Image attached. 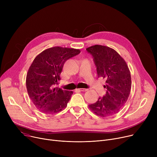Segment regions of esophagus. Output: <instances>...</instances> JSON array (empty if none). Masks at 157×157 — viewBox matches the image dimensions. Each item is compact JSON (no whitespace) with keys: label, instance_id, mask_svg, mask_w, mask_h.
Masks as SVG:
<instances>
[{"label":"esophagus","instance_id":"34e87169","mask_svg":"<svg viewBox=\"0 0 157 157\" xmlns=\"http://www.w3.org/2000/svg\"><path fill=\"white\" fill-rule=\"evenodd\" d=\"M76 91H79V92H86L88 90V89L86 88H78L76 90Z\"/></svg>","mask_w":157,"mask_h":157}]
</instances>
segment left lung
<instances>
[{"label":"left lung","instance_id":"obj_1","mask_svg":"<svg viewBox=\"0 0 157 157\" xmlns=\"http://www.w3.org/2000/svg\"><path fill=\"white\" fill-rule=\"evenodd\" d=\"M94 57L98 77L106 79L107 91L95 103L88 105L97 116L106 117L118 113L127 101L131 90V76L125 60L113 48L94 45L86 48Z\"/></svg>","mask_w":157,"mask_h":157}]
</instances>
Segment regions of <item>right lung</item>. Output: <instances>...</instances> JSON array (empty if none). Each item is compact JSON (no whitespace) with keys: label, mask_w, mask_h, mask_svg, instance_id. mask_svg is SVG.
<instances>
[{"label":"right lung","mask_w":157,"mask_h":157,"mask_svg":"<svg viewBox=\"0 0 157 157\" xmlns=\"http://www.w3.org/2000/svg\"><path fill=\"white\" fill-rule=\"evenodd\" d=\"M79 49L55 46L39 53L28 70L26 86L37 109L53 114L67 107L73 92L56 87L64 63L80 53Z\"/></svg>","instance_id":"right-lung-1"}]
</instances>
